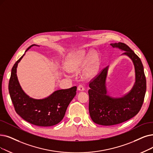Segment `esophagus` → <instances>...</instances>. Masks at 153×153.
Segmentation results:
<instances>
[{
  "label": "esophagus",
  "instance_id": "1",
  "mask_svg": "<svg viewBox=\"0 0 153 153\" xmlns=\"http://www.w3.org/2000/svg\"><path fill=\"white\" fill-rule=\"evenodd\" d=\"M77 88H78V90L80 91H83L85 90L84 87L83 86V85H79V86H78Z\"/></svg>",
  "mask_w": 153,
  "mask_h": 153
}]
</instances>
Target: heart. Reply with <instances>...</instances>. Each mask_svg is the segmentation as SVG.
Instances as JSON below:
<instances>
[{
    "label": "heart",
    "mask_w": 153,
    "mask_h": 153,
    "mask_svg": "<svg viewBox=\"0 0 153 153\" xmlns=\"http://www.w3.org/2000/svg\"><path fill=\"white\" fill-rule=\"evenodd\" d=\"M99 59L97 54L83 51L72 52L66 57L65 68L69 72H75L87 65L83 71V77L86 80L93 78L99 69Z\"/></svg>",
    "instance_id": "obj_1"
}]
</instances>
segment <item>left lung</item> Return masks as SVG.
<instances>
[{"instance_id":"8db88e82","label":"left lung","mask_w":153,"mask_h":153,"mask_svg":"<svg viewBox=\"0 0 153 153\" xmlns=\"http://www.w3.org/2000/svg\"><path fill=\"white\" fill-rule=\"evenodd\" d=\"M111 45L124 51L121 55H126L132 60L135 70V83L129 92L123 96L108 95L106 85L108 66L90 82L88 90L90 117L95 124L106 126L124 123L137 115L143 105L146 91V80L140 59L123 42Z\"/></svg>"}]
</instances>
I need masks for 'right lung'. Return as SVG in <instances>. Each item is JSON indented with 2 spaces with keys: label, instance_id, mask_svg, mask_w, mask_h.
Masks as SVG:
<instances>
[{
  "label": "right lung",
  "instance_id": "add662e5",
  "mask_svg": "<svg viewBox=\"0 0 153 153\" xmlns=\"http://www.w3.org/2000/svg\"><path fill=\"white\" fill-rule=\"evenodd\" d=\"M29 46L14 65L9 83V91L15 111L28 123L35 126L49 127L58 124L63 119L70 102L76 95V87L54 91L42 99H36L27 95L18 80L17 68L26 52L34 46Z\"/></svg>",
  "mask_w": 153,
  "mask_h": 153
}]
</instances>
